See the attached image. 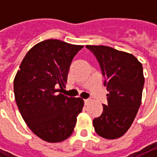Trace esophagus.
<instances>
[{
  "mask_svg": "<svg viewBox=\"0 0 157 157\" xmlns=\"http://www.w3.org/2000/svg\"><path fill=\"white\" fill-rule=\"evenodd\" d=\"M89 101H90V100H89V99H86V100H84V102H85V105H87L88 103H89Z\"/></svg>",
  "mask_w": 157,
  "mask_h": 157,
  "instance_id": "1",
  "label": "esophagus"
}]
</instances>
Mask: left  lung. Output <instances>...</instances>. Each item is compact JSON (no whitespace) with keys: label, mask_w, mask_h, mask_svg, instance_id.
<instances>
[{"label":"left lung","mask_w":157,"mask_h":157,"mask_svg":"<svg viewBox=\"0 0 157 157\" xmlns=\"http://www.w3.org/2000/svg\"><path fill=\"white\" fill-rule=\"evenodd\" d=\"M100 63L107 104L93 122L95 132L116 139L128 130L142 103L144 76L142 63L132 54L103 45H86Z\"/></svg>","instance_id":"left-lung-1"}]
</instances>
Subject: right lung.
<instances>
[{
	"mask_svg": "<svg viewBox=\"0 0 157 157\" xmlns=\"http://www.w3.org/2000/svg\"><path fill=\"white\" fill-rule=\"evenodd\" d=\"M83 48L57 39L43 41L21 61L14 80L18 109L36 136L63 142L72 134L84 101L60 94L73 57Z\"/></svg>",
	"mask_w": 157,
	"mask_h": 157,
	"instance_id": "1",
	"label": "right lung"
}]
</instances>
